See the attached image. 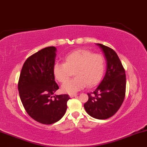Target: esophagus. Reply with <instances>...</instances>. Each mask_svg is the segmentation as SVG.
<instances>
[{
	"label": "esophagus",
	"instance_id": "esophagus-1",
	"mask_svg": "<svg viewBox=\"0 0 147 147\" xmlns=\"http://www.w3.org/2000/svg\"><path fill=\"white\" fill-rule=\"evenodd\" d=\"M77 96V94H70V95H69V96H70V98H73V97H75V96Z\"/></svg>",
	"mask_w": 147,
	"mask_h": 147
}]
</instances>
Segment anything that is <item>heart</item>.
I'll list each match as a JSON object with an SVG mask.
<instances>
[{
	"label": "heart",
	"instance_id": "1",
	"mask_svg": "<svg viewBox=\"0 0 147 147\" xmlns=\"http://www.w3.org/2000/svg\"><path fill=\"white\" fill-rule=\"evenodd\" d=\"M106 62L102 55L86 49L76 50L64 57V63L55 62L53 66L55 79L64 83L69 78L70 71H74L75 79L64 83L61 90L72 94L87 85L93 87L100 83L105 72Z\"/></svg>",
	"mask_w": 147,
	"mask_h": 147
}]
</instances>
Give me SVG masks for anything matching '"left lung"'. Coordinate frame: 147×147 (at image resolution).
<instances>
[{
  "instance_id": "8db88e82",
  "label": "left lung",
  "mask_w": 147,
  "mask_h": 147,
  "mask_svg": "<svg viewBox=\"0 0 147 147\" xmlns=\"http://www.w3.org/2000/svg\"><path fill=\"white\" fill-rule=\"evenodd\" d=\"M107 60L105 77L94 92L89 93L84 104L86 112L92 117L106 119L117 112L125 96V72L117 54L111 48L97 43Z\"/></svg>"
}]
</instances>
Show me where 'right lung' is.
<instances>
[{
  "mask_svg": "<svg viewBox=\"0 0 147 147\" xmlns=\"http://www.w3.org/2000/svg\"><path fill=\"white\" fill-rule=\"evenodd\" d=\"M55 57L56 48L53 46L34 53L24 62L18 81L26 111L33 119L47 125L61 119L70 99L68 94L53 96L59 89L53 73Z\"/></svg>",
  "mask_w": 147,
  "mask_h": 147,
  "instance_id": "add662e5",
  "label": "right lung"
}]
</instances>
